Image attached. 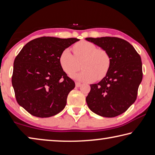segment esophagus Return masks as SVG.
I'll use <instances>...</instances> for the list:
<instances>
[{
	"label": "esophagus",
	"mask_w": 155,
	"mask_h": 155,
	"mask_svg": "<svg viewBox=\"0 0 155 155\" xmlns=\"http://www.w3.org/2000/svg\"><path fill=\"white\" fill-rule=\"evenodd\" d=\"M81 85H82V84H81L80 82H75V86L76 87H80V86H81Z\"/></svg>",
	"instance_id": "esophagus-1"
}]
</instances>
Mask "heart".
<instances>
[{"label": "heart", "mask_w": 155, "mask_h": 155, "mask_svg": "<svg viewBox=\"0 0 155 155\" xmlns=\"http://www.w3.org/2000/svg\"><path fill=\"white\" fill-rule=\"evenodd\" d=\"M73 55L69 49L60 54L59 64L62 70L71 75L80 69L78 62L82 61V71L73 75L76 80L83 82L100 80L107 75L111 65V57L106 50L97 48L94 43L81 41L73 46Z\"/></svg>", "instance_id": "obj_1"}]
</instances>
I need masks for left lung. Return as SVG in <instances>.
<instances>
[{
  "mask_svg": "<svg viewBox=\"0 0 155 155\" xmlns=\"http://www.w3.org/2000/svg\"><path fill=\"white\" fill-rule=\"evenodd\" d=\"M106 50L111 57L107 75L91 84L86 101L90 110L103 117L112 118L128 110L137 99L142 80L141 57L131 44L118 37L86 38Z\"/></svg>",
  "mask_w": 155,
  "mask_h": 155,
  "instance_id": "8db88e82",
  "label": "left lung"
}]
</instances>
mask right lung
Wrapping results in <instances>:
<instances>
[{
  "label": "right lung",
  "instance_id": "1",
  "mask_svg": "<svg viewBox=\"0 0 155 155\" xmlns=\"http://www.w3.org/2000/svg\"><path fill=\"white\" fill-rule=\"evenodd\" d=\"M79 40L37 38L27 43L15 57L12 82L16 101L31 115L48 118L64 108L75 82L62 70L58 58Z\"/></svg>",
  "mask_w": 155,
  "mask_h": 155
}]
</instances>
